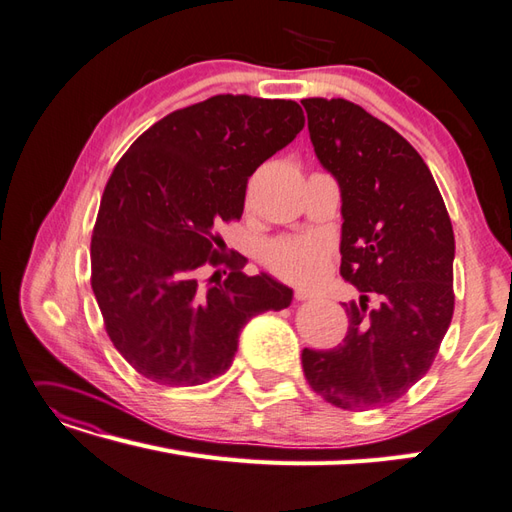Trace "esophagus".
Masks as SVG:
<instances>
[{"label":"esophagus","instance_id":"34e87169","mask_svg":"<svg viewBox=\"0 0 512 512\" xmlns=\"http://www.w3.org/2000/svg\"><path fill=\"white\" fill-rule=\"evenodd\" d=\"M318 294L316 292H313V290H307V287H298V290H296V298L298 300H311V298H316Z\"/></svg>","mask_w":512,"mask_h":512}]
</instances>
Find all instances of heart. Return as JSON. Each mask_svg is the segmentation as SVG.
<instances>
[{
    "mask_svg": "<svg viewBox=\"0 0 512 512\" xmlns=\"http://www.w3.org/2000/svg\"><path fill=\"white\" fill-rule=\"evenodd\" d=\"M329 255L331 246L326 238L318 233H305L270 242L264 259L279 277L296 283H309L324 270Z\"/></svg>",
    "mask_w": 512,
    "mask_h": 512,
    "instance_id": "heart-1",
    "label": "heart"
}]
</instances>
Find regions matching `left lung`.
Masks as SVG:
<instances>
[{
    "label": "left lung",
    "instance_id": "8db88e82",
    "mask_svg": "<svg viewBox=\"0 0 512 512\" xmlns=\"http://www.w3.org/2000/svg\"><path fill=\"white\" fill-rule=\"evenodd\" d=\"M320 164L342 192L348 333L303 350L311 389L346 411L402 398L432 361L454 313V231L426 162L396 129L346 99H303Z\"/></svg>",
    "mask_w": 512,
    "mask_h": 512
}]
</instances>
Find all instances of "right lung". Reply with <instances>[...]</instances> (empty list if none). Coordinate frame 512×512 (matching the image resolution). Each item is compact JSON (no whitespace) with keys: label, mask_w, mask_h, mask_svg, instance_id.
<instances>
[{"label":"right lung","mask_w":512,"mask_h":512,"mask_svg":"<svg viewBox=\"0 0 512 512\" xmlns=\"http://www.w3.org/2000/svg\"><path fill=\"white\" fill-rule=\"evenodd\" d=\"M303 127L296 101L216 95L151 125L114 166L90 285L114 348L144 378L212 381L231 368L248 320L290 307V287L266 272L248 277L242 255H220L216 227L242 218L248 177ZM222 263L230 274L214 284ZM205 265L217 268L207 286Z\"/></svg>","instance_id":"1"}]
</instances>
